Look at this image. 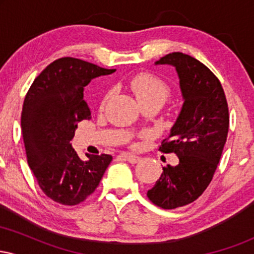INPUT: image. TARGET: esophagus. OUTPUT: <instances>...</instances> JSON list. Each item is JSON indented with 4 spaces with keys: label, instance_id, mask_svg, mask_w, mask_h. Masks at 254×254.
<instances>
[{
    "label": "esophagus",
    "instance_id": "34e87169",
    "mask_svg": "<svg viewBox=\"0 0 254 254\" xmlns=\"http://www.w3.org/2000/svg\"><path fill=\"white\" fill-rule=\"evenodd\" d=\"M121 156L123 157L124 160H127V162H130V164H137V162L141 161V157L133 155V154H130V153H123Z\"/></svg>",
    "mask_w": 254,
    "mask_h": 254
}]
</instances>
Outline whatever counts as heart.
Segmentation results:
<instances>
[{
    "instance_id": "heart-1",
    "label": "heart",
    "mask_w": 254,
    "mask_h": 254,
    "mask_svg": "<svg viewBox=\"0 0 254 254\" xmlns=\"http://www.w3.org/2000/svg\"><path fill=\"white\" fill-rule=\"evenodd\" d=\"M129 86L141 104L153 100H160L165 103L171 93L168 84L153 74L136 75L130 80ZM110 95V93H107L103 104L109 100Z\"/></svg>"
}]
</instances>
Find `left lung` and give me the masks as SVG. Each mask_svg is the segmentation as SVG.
<instances>
[{
  "label": "left lung",
  "mask_w": 254,
  "mask_h": 254,
  "mask_svg": "<svg viewBox=\"0 0 254 254\" xmlns=\"http://www.w3.org/2000/svg\"><path fill=\"white\" fill-rule=\"evenodd\" d=\"M161 64L176 68L184 103L159 150L174 153L179 162L162 167L147 196L160 208L176 209L196 200L210 184L226 143L229 113L221 82L208 66L182 52L155 62Z\"/></svg>",
  "instance_id": "obj_1"
}]
</instances>
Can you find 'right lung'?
I'll list each match as a JSON object with an SVG mask.
<instances>
[{"label":"right lung","mask_w":254,"mask_h":254,"mask_svg":"<svg viewBox=\"0 0 254 254\" xmlns=\"http://www.w3.org/2000/svg\"><path fill=\"white\" fill-rule=\"evenodd\" d=\"M105 69L72 57L49 64L32 83L21 113L27 162L44 193L64 205L83 202L98 188L112 161L107 154L83 161L71 147L77 123L90 119L83 88Z\"/></svg>","instance_id":"right-lung-1"}]
</instances>
